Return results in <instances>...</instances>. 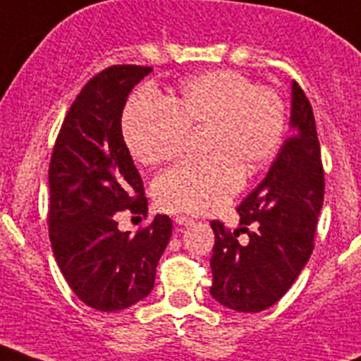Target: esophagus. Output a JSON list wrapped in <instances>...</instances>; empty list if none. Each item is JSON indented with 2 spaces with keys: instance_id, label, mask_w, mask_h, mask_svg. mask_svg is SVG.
I'll return each mask as SVG.
<instances>
[{
  "instance_id": "34e87169",
  "label": "esophagus",
  "mask_w": 361,
  "mask_h": 361,
  "mask_svg": "<svg viewBox=\"0 0 361 361\" xmlns=\"http://www.w3.org/2000/svg\"><path fill=\"white\" fill-rule=\"evenodd\" d=\"M174 221H176L178 226H190L194 223V219H190V217L187 216H178Z\"/></svg>"
}]
</instances>
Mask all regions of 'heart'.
Masks as SVG:
<instances>
[{
	"mask_svg": "<svg viewBox=\"0 0 361 361\" xmlns=\"http://www.w3.org/2000/svg\"><path fill=\"white\" fill-rule=\"evenodd\" d=\"M203 129V161H185L154 180L152 194L167 212L201 216L217 210L281 149L284 100L235 70L204 71L183 80L165 102L154 92L136 93L122 113V136L138 164L160 165L181 152L187 133Z\"/></svg>",
	"mask_w": 361,
	"mask_h": 361,
	"instance_id": "heart-1",
	"label": "heart"
}]
</instances>
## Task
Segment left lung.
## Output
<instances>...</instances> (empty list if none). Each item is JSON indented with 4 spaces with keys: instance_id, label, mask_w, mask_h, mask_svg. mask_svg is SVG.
I'll return each instance as SVG.
<instances>
[{
    "instance_id": "obj_1",
    "label": "left lung",
    "mask_w": 361,
    "mask_h": 361,
    "mask_svg": "<svg viewBox=\"0 0 361 361\" xmlns=\"http://www.w3.org/2000/svg\"><path fill=\"white\" fill-rule=\"evenodd\" d=\"M291 135L264 180L237 207L239 230L212 221L216 235L210 295L241 313H259L281 300L314 246L324 203V165L311 102L291 84ZM245 231L249 239H236Z\"/></svg>"
}]
</instances>
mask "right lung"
<instances>
[{"label":"right lung","mask_w":361,"mask_h":361,"mask_svg":"<svg viewBox=\"0 0 361 361\" xmlns=\"http://www.w3.org/2000/svg\"><path fill=\"white\" fill-rule=\"evenodd\" d=\"M152 68L113 64L80 90L55 140L48 169V232L71 291L99 311H118L147 297L173 233L154 216L135 235L115 214L147 216L144 181L122 136V111L133 87Z\"/></svg>","instance_id":"add662e5"}]
</instances>
